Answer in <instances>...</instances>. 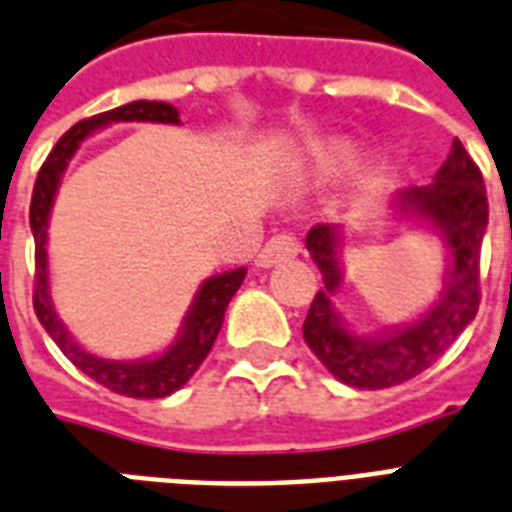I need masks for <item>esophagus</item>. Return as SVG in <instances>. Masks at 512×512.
Returning <instances> with one entry per match:
<instances>
[{
  "mask_svg": "<svg viewBox=\"0 0 512 512\" xmlns=\"http://www.w3.org/2000/svg\"><path fill=\"white\" fill-rule=\"evenodd\" d=\"M294 255H299L297 236L278 234L273 236V239L263 247V252L257 255V265H260V268H270V265L281 263V260H289V257Z\"/></svg>",
  "mask_w": 512,
  "mask_h": 512,
  "instance_id": "34e87169",
  "label": "esophagus"
}]
</instances>
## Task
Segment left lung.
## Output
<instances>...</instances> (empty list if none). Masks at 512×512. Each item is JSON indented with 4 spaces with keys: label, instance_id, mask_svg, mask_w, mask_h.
<instances>
[{
    "label": "left lung",
    "instance_id": "8db88e82",
    "mask_svg": "<svg viewBox=\"0 0 512 512\" xmlns=\"http://www.w3.org/2000/svg\"><path fill=\"white\" fill-rule=\"evenodd\" d=\"M394 205L400 213L426 218L444 236L450 268L444 276L442 297L426 318L413 326L394 328L381 339L350 334L331 305V294L342 281L336 226L318 223L305 239L326 286L315 294L307 310L302 336L328 371L342 384L357 389H386L415 378L450 350L479 313L481 239L489 223V202L479 165L465 152L460 139L452 141V152L436 170L434 181L400 191Z\"/></svg>",
    "mask_w": 512,
    "mask_h": 512
}]
</instances>
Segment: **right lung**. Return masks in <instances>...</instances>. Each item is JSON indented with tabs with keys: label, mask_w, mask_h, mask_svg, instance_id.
<instances>
[{
	"label": "right lung",
	"mask_w": 512,
	"mask_h": 512,
	"mask_svg": "<svg viewBox=\"0 0 512 512\" xmlns=\"http://www.w3.org/2000/svg\"><path fill=\"white\" fill-rule=\"evenodd\" d=\"M118 120H149V123H178V110L168 102H128L115 110L99 112L94 118L78 120L76 126L65 131L60 141L54 144L52 152L47 155L41 165L36 184H33L31 197V231L33 244H36V273H33V310L36 318L47 334L52 336L54 344L65 352L70 363L76 365L97 384L123 397H134V400H157V397H168L176 389L189 381L207 352L213 350L218 331L223 326V315L242 286L247 270L236 268L220 276L207 278L205 284L199 286L197 297L191 302V310L184 321V331L176 339V344L168 352H162L155 360H139V363H115V360H102V357L89 355L81 350L65 326L60 323L54 313L52 299H49V281H47V223L49 210H52L54 191L60 186V178L68 168V160L76 155L78 144H81L91 131L107 126V123H118Z\"/></svg>",
	"instance_id": "obj_1"
}]
</instances>
